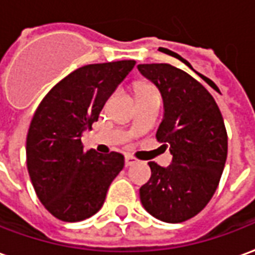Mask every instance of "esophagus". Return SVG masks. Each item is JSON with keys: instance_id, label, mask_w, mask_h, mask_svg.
Masks as SVG:
<instances>
[{"instance_id": "obj_1", "label": "esophagus", "mask_w": 255, "mask_h": 255, "mask_svg": "<svg viewBox=\"0 0 255 255\" xmlns=\"http://www.w3.org/2000/svg\"><path fill=\"white\" fill-rule=\"evenodd\" d=\"M135 163H137V160H135L133 156H130V155L125 156V166L126 167L133 166V164H135Z\"/></svg>"}]
</instances>
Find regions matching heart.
I'll return each instance as SVG.
<instances>
[{"label":"heart","mask_w":255,"mask_h":255,"mask_svg":"<svg viewBox=\"0 0 255 255\" xmlns=\"http://www.w3.org/2000/svg\"><path fill=\"white\" fill-rule=\"evenodd\" d=\"M149 92H155V89L150 88V87H140V88H138V95L149 94Z\"/></svg>","instance_id":"obj_1"}]
</instances>
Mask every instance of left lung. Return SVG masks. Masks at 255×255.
I'll return each mask as SVG.
<instances>
[{
    "mask_svg": "<svg viewBox=\"0 0 255 255\" xmlns=\"http://www.w3.org/2000/svg\"><path fill=\"white\" fill-rule=\"evenodd\" d=\"M137 68L160 92L164 113L156 137L172 155L167 167L148 163L152 174L140 187L141 204L161 222H186L205 208L224 170L228 141L222 113L204 85L181 69Z\"/></svg>",
    "mask_w": 255,
    "mask_h": 255,
    "instance_id": "8db88e82",
    "label": "left lung"
}]
</instances>
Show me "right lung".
<instances>
[{"mask_svg":"<svg viewBox=\"0 0 255 255\" xmlns=\"http://www.w3.org/2000/svg\"><path fill=\"white\" fill-rule=\"evenodd\" d=\"M135 61L87 65L61 80L35 111L27 135V167L36 196L62 222L94 216L124 168L118 152H85L81 135L92 129L105 103Z\"/></svg>","mask_w":255,"mask_h":255,"instance_id":"right-lung-1","label":"right lung"}]
</instances>
